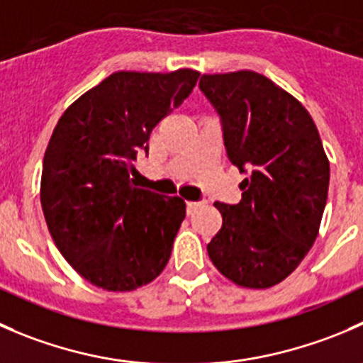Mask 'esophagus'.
Instances as JSON below:
<instances>
[{"label":"esophagus","mask_w":363,"mask_h":363,"mask_svg":"<svg viewBox=\"0 0 363 363\" xmlns=\"http://www.w3.org/2000/svg\"><path fill=\"white\" fill-rule=\"evenodd\" d=\"M200 206H202V203H200V202H188V203H186V209H188V214H191L193 211L199 209Z\"/></svg>","instance_id":"34e87169"}]
</instances>
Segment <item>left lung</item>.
<instances>
[{"mask_svg":"<svg viewBox=\"0 0 363 363\" xmlns=\"http://www.w3.org/2000/svg\"><path fill=\"white\" fill-rule=\"evenodd\" d=\"M200 90L220 113L228 160L248 174L241 202L214 203L223 223L207 253L234 284L267 289L296 269L318 238L330 161L303 104L262 74H203Z\"/></svg>","mask_w":363,"mask_h":363,"instance_id":"1","label":"left lung"}]
</instances>
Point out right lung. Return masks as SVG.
<instances>
[{
	"label": "right lung",
	"mask_w": 363,
	"mask_h": 363,
	"mask_svg": "<svg viewBox=\"0 0 363 363\" xmlns=\"http://www.w3.org/2000/svg\"><path fill=\"white\" fill-rule=\"evenodd\" d=\"M199 76L113 72L74 101L52 131L40 179L45 223L77 275L101 289L135 291L168 264L186 203L136 188L133 161Z\"/></svg>",
	"instance_id": "add662e5"
}]
</instances>
